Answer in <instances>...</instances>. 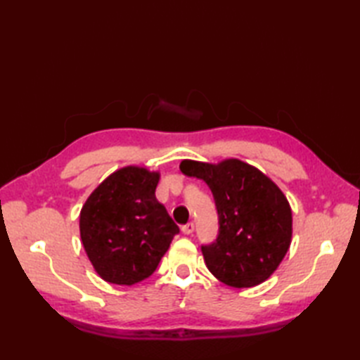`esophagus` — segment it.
Returning a JSON list of instances; mask_svg holds the SVG:
<instances>
[{"label":"esophagus","instance_id":"1","mask_svg":"<svg viewBox=\"0 0 360 360\" xmlns=\"http://www.w3.org/2000/svg\"><path fill=\"white\" fill-rule=\"evenodd\" d=\"M181 231H182V233H186V235L193 233V231H195V224H193V223H187V224H184V226L181 227Z\"/></svg>","mask_w":360,"mask_h":360}]
</instances>
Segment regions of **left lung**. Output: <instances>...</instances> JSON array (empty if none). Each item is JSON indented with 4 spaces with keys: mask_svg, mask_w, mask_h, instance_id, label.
I'll return each instance as SVG.
<instances>
[{
    "mask_svg": "<svg viewBox=\"0 0 360 360\" xmlns=\"http://www.w3.org/2000/svg\"><path fill=\"white\" fill-rule=\"evenodd\" d=\"M179 168L202 179L215 200L217 240L201 246L209 271L232 288H252L269 278L292 236V212L281 190L238 159L218 165L182 160Z\"/></svg>",
    "mask_w": 360,
    "mask_h": 360,
    "instance_id": "1",
    "label": "left lung"
}]
</instances>
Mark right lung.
Here are the masks:
<instances>
[{
    "instance_id": "1",
    "label": "right lung",
    "mask_w": 360,
    "mask_h": 360,
    "mask_svg": "<svg viewBox=\"0 0 360 360\" xmlns=\"http://www.w3.org/2000/svg\"><path fill=\"white\" fill-rule=\"evenodd\" d=\"M159 173L124 167L89 195L80 212V236L96 272L131 286L156 271L179 227L156 200Z\"/></svg>"
}]
</instances>
